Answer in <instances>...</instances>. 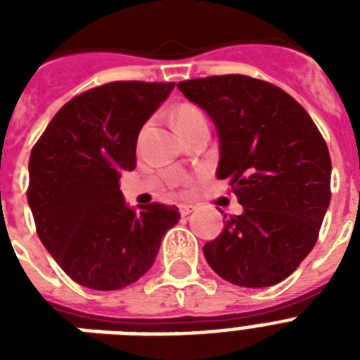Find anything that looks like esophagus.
Listing matches in <instances>:
<instances>
[{
    "instance_id": "obj_1",
    "label": "esophagus",
    "mask_w": 360,
    "mask_h": 360,
    "mask_svg": "<svg viewBox=\"0 0 360 360\" xmlns=\"http://www.w3.org/2000/svg\"><path fill=\"white\" fill-rule=\"evenodd\" d=\"M192 209H194V205H188V203H181L179 213L183 214V217H186L188 213H192Z\"/></svg>"
}]
</instances>
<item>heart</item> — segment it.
I'll use <instances>...</instances> for the list:
<instances>
[{"mask_svg":"<svg viewBox=\"0 0 360 360\" xmlns=\"http://www.w3.org/2000/svg\"><path fill=\"white\" fill-rule=\"evenodd\" d=\"M174 121L177 130H179V134H183L186 130L194 129V127H200V124H207L205 114H203L198 106H194V104L191 103L179 104V106L174 110Z\"/></svg>","mask_w":360,"mask_h":360,"instance_id":"1","label":"heart"}]
</instances>
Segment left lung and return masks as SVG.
Listing matches in <instances>:
<instances>
[{"mask_svg":"<svg viewBox=\"0 0 360 360\" xmlns=\"http://www.w3.org/2000/svg\"><path fill=\"white\" fill-rule=\"evenodd\" d=\"M217 124L219 179L243 214L203 246L214 273L243 288L278 284L316 245L330 202V155L308 112L274 84L245 75L179 82Z\"/></svg>","mask_w":360,"mask_h":360,"instance_id":"8db88e82","label":"left lung"}]
</instances>
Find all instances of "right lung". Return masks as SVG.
<instances>
[{"mask_svg":"<svg viewBox=\"0 0 360 360\" xmlns=\"http://www.w3.org/2000/svg\"><path fill=\"white\" fill-rule=\"evenodd\" d=\"M174 82H110L76 95L53 115L31 149L30 202L37 236L80 285L112 291L151 269L175 205L134 211L120 191L136 168L141 127Z\"/></svg>","mask_w":360,"mask_h":360,"instance_id":"obj_1","label":"right lung"}]
</instances>
